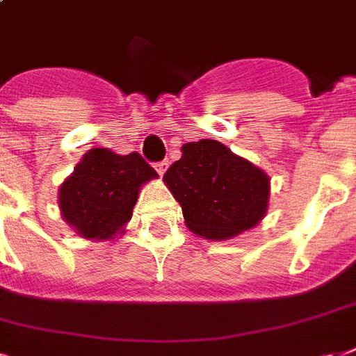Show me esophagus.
Segmentation results:
<instances>
[{"instance_id": "1", "label": "esophagus", "mask_w": 356, "mask_h": 356, "mask_svg": "<svg viewBox=\"0 0 356 356\" xmlns=\"http://www.w3.org/2000/svg\"><path fill=\"white\" fill-rule=\"evenodd\" d=\"M168 164H170V162H168V160H160V162H156V172H159V175H164V172H166L168 170Z\"/></svg>"}]
</instances>
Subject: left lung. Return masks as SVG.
Instances as JSON below:
<instances>
[{
    "label": "left lung",
    "mask_w": 356,
    "mask_h": 356,
    "mask_svg": "<svg viewBox=\"0 0 356 356\" xmlns=\"http://www.w3.org/2000/svg\"><path fill=\"white\" fill-rule=\"evenodd\" d=\"M164 173L192 233L226 241L259 224L267 214L270 179L261 168L216 140L184 143Z\"/></svg>",
    "instance_id": "8db88e82"
}]
</instances>
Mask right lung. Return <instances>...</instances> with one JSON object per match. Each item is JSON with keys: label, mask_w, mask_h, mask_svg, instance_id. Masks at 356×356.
<instances>
[{"label": "right lung", "mask_w": 356, "mask_h": 356, "mask_svg": "<svg viewBox=\"0 0 356 356\" xmlns=\"http://www.w3.org/2000/svg\"><path fill=\"white\" fill-rule=\"evenodd\" d=\"M156 177L159 173L140 153L115 154L110 149H91L59 186L61 216L80 237L113 238L124 233L140 188Z\"/></svg>", "instance_id": "1"}]
</instances>
